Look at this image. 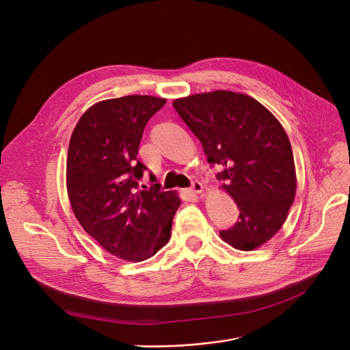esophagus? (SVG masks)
<instances>
[{"mask_svg":"<svg viewBox=\"0 0 350 350\" xmlns=\"http://www.w3.org/2000/svg\"><path fill=\"white\" fill-rule=\"evenodd\" d=\"M190 191H191V193H194V194L203 193V185H201V181H198V180H193V181H191Z\"/></svg>","mask_w":350,"mask_h":350,"instance_id":"34e87169","label":"esophagus"}]
</instances>
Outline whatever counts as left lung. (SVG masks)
Instances as JSON below:
<instances>
[{"mask_svg": "<svg viewBox=\"0 0 350 350\" xmlns=\"http://www.w3.org/2000/svg\"><path fill=\"white\" fill-rule=\"evenodd\" d=\"M203 144L207 161L240 210L237 223L219 231L231 247L251 251L277 234L295 198L297 174L289 139L258 100L230 90L173 102Z\"/></svg>", "mask_w": 350, "mask_h": 350, "instance_id": "1", "label": "left lung"}]
</instances>
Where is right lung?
<instances>
[{
    "label": "right lung",
    "instance_id": "right-lung-1",
    "mask_svg": "<svg viewBox=\"0 0 350 350\" xmlns=\"http://www.w3.org/2000/svg\"><path fill=\"white\" fill-rule=\"evenodd\" d=\"M165 99L132 95L102 100L79 119L68 149L66 187L83 230L110 254L144 261L169 241L180 206L160 185L139 190L144 126Z\"/></svg>",
    "mask_w": 350,
    "mask_h": 350
}]
</instances>
